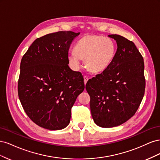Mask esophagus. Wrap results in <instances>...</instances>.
<instances>
[{
    "instance_id": "obj_1",
    "label": "esophagus",
    "mask_w": 160,
    "mask_h": 160,
    "mask_svg": "<svg viewBox=\"0 0 160 160\" xmlns=\"http://www.w3.org/2000/svg\"><path fill=\"white\" fill-rule=\"evenodd\" d=\"M83 78H84V83L85 84H86L87 82H88V81L89 80V77L88 76H84Z\"/></svg>"
}]
</instances>
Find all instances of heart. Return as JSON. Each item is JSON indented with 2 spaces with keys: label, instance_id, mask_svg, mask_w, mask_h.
Returning <instances> with one entry per match:
<instances>
[{
  "label": "heart",
  "instance_id": "heart-1",
  "mask_svg": "<svg viewBox=\"0 0 160 160\" xmlns=\"http://www.w3.org/2000/svg\"><path fill=\"white\" fill-rule=\"evenodd\" d=\"M115 55V45L111 38L88 35L77 42L75 51H70L67 59L74 69H79L81 59H85V66L90 71L101 72L109 67Z\"/></svg>",
  "mask_w": 160,
  "mask_h": 160
}]
</instances>
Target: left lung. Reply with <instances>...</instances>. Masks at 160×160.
<instances>
[{"label": "left lung", "mask_w": 160, "mask_h": 160, "mask_svg": "<svg viewBox=\"0 0 160 160\" xmlns=\"http://www.w3.org/2000/svg\"><path fill=\"white\" fill-rule=\"evenodd\" d=\"M108 37L118 45L113 61L85 86L94 122L105 128L118 126L134 115L146 88L143 59L136 46L122 36Z\"/></svg>", "instance_id": "obj_1"}]
</instances>
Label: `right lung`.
Masks as SVG:
<instances>
[{
	"mask_svg": "<svg viewBox=\"0 0 160 160\" xmlns=\"http://www.w3.org/2000/svg\"><path fill=\"white\" fill-rule=\"evenodd\" d=\"M79 34L59 31L38 38L22 58L18 98L28 118L41 128H66L72 105L85 89L83 75L69 68L67 59Z\"/></svg>",
	"mask_w": 160,
	"mask_h": 160,
	"instance_id": "1",
	"label": "right lung"
}]
</instances>
